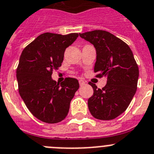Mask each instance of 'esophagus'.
I'll return each mask as SVG.
<instances>
[{
  "instance_id": "34e87169",
  "label": "esophagus",
  "mask_w": 154,
  "mask_h": 154,
  "mask_svg": "<svg viewBox=\"0 0 154 154\" xmlns=\"http://www.w3.org/2000/svg\"><path fill=\"white\" fill-rule=\"evenodd\" d=\"M79 84H80V87H82V86H84V85H85L86 82L84 81V80H82V79H80V80H79Z\"/></svg>"
}]
</instances>
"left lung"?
Segmentation results:
<instances>
[{"instance_id": "left-lung-1", "label": "left lung", "mask_w": 154, "mask_h": 154, "mask_svg": "<svg viewBox=\"0 0 154 154\" xmlns=\"http://www.w3.org/2000/svg\"><path fill=\"white\" fill-rule=\"evenodd\" d=\"M79 35L96 48L97 77H107L102 89L89 83L93 89L88 100L89 110L100 120L116 119L128 107L137 90L139 69L133 53L125 42L107 31L93 30Z\"/></svg>"}]
</instances>
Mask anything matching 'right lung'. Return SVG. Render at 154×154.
<instances>
[{"mask_svg": "<svg viewBox=\"0 0 154 154\" xmlns=\"http://www.w3.org/2000/svg\"><path fill=\"white\" fill-rule=\"evenodd\" d=\"M78 35L45 32L22 51L17 68L19 93L30 112L43 122L64 120L80 87L75 78L67 77L61 84L51 78L53 70L61 66L65 49Z\"/></svg>", "mask_w": 154, "mask_h": 154, "instance_id": "right-lung-1", "label": "right lung"}]
</instances>
